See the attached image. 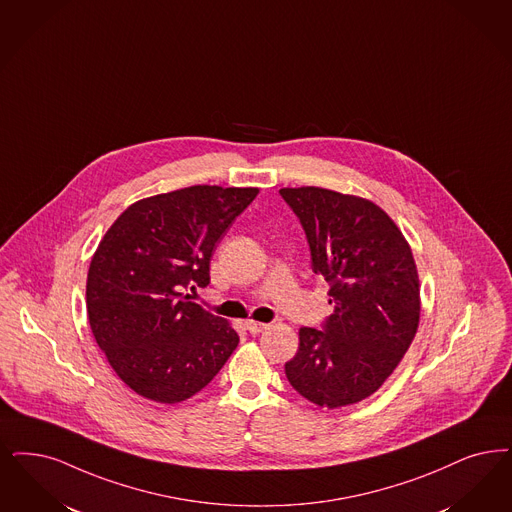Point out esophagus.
<instances>
[{"label":"esophagus","instance_id":"1","mask_svg":"<svg viewBox=\"0 0 512 512\" xmlns=\"http://www.w3.org/2000/svg\"><path fill=\"white\" fill-rule=\"evenodd\" d=\"M246 328L249 333H261V331H265L268 326L263 324V322H255V320H247Z\"/></svg>","mask_w":512,"mask_h":512}]
</instances>
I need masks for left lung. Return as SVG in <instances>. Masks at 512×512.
<instances>
[{
    "instance_id": "left-lung-1",
    "label": "left lung",
    "mask_w": 512,
    "mask_h": 512,
    "mask_svg": "<svg viewBox=\"0 0 512 512\" xmlns=\"http://www.w3.org/2000/svg\"><path fill=\"white\" fill-rule=\"evenodd\" d=\"M307 234L312 272L329 284L333 314L299 329L286 362L291 387L341 408L379 389L419 326V276L406 238L379 205L318 186L282 188Z\"/></svg>"
}]
</instances>
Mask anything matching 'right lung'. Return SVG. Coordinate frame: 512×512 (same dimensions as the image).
I'll return each instance as SVG.
<instances>
[{
	"label": "right lung",
	"instance_id": "add662e5",
	"mask_svg": "<svg viewBox=\"0 0 512 512\" xmlns=\"http://www.w3.org/2000/svg\"><path fill=\"white\" fill-rule=\"evenodd\" d=\"M257 188L196 184L129 205L108 228L87 274L89 326L108 364L148 400L177 404L221 371L240 337L188 301Z\"/></svg>",
	"mask_w": 512,
	"mask_h": 512
}]
</instances>
